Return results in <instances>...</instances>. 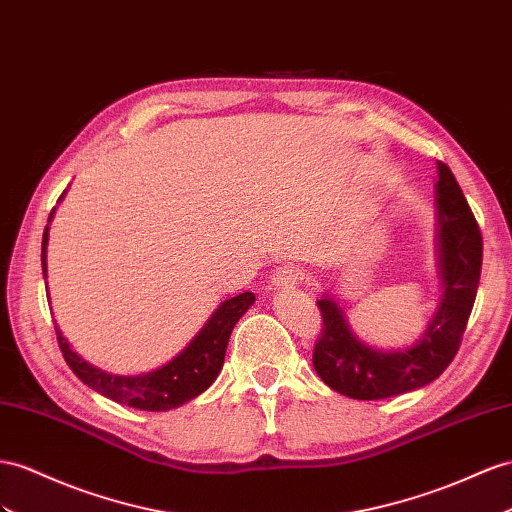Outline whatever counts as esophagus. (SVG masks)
<instances>
[{"mask_svg":"<svg viewBox=\"0 0 512 512\" xmlns=\"http://www.w3.org/2000/svg\"><path fill=\"white\" fill-rule=\"evenodd\" d=\"M300 281V272L294 266H281L272 274V287L274 290H287V287H296Z\"/></svg>","mask_w":512,"mask_h":512,"instance_id":"34e87169","label":"esophagus"}]
</instances>
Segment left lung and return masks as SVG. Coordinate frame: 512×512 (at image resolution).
I'll return each instance as SVG.
<instances>
[{"mask_svg":"<svg viewBox=\"0 0 512 512\" xmlns=\"http://www.w3.org/2000/svg\"><path fill=\"white\" fill-rule=\"evenodd\" d=\"M439 272L443 298L424 337L404 350L359 342L333 298H320L322 333L313 368L322 381L355 400H383L435 381L452 363L474 309L482 268V233L452 170L439 162Z\"/></svg>","mask_w":512,"mask_h":512,"instance_id":"1","label":"left lung"}]
</instances>
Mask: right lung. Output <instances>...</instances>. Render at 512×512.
<instances>
[{
    "label": "right lung",
    "mask_w": 512,
    "mask_h": 512,
    "mask_svg": "<svg viewBox=\"0 0 512 512\" xmlns=\"http://www.w3.org/2000/svg\"><path fill=\"white\" fill-rule=\"evenodd\" d=\"M47 231L49 227H45V233H43V253H41L45 277H47L45 253H47V240H49ZM253 303H255L253 292H244L225 300V303L212 313V318L207 320V324L199 331V335H196L186 346V350H181L173 361H168L166 365H162V368L147 374L116 376L95 368V365L86 363L80 355H77V352L71 350L69 342L62 337L60 329L56 326L58 346L62 350L64 361H67L69 368L73 370V374L80 378L84 385L101 393V396L140 411H170L196 398L216 381L218 372L222 370V363H225V352H227L233 326Z\"/></svg>",
    "instance_id": "obj_1"
}]
</instances>
